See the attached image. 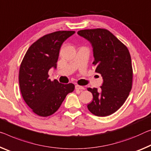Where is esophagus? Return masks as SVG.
Segmentation results:
<instances>
[{
	"mask_svg": "<svg viewBox=\"0 0 151 151\" xmlns=\"http://www.w3.org/2000/svg\"><path fill=\"white\" fill-rule=\"evenodd\" d=\"M75 88L76 90H81V91H83V90L85 89V88L82 87V86H80V85H75Z\"/></svg>",
	"mask_w": 151,
	"mask_h": 151,
	"instance_id": "34e87169",
	"label": "esophagus"
}]
</instances>
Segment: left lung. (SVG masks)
I'll return each mask as SVG.
<instances>
[{"label":"left lung","mask_w":151,"mask_h":151,"mask_svg":"<svg viewBox=\"0 0 151 151\" xmlns=\"http://www.w3.org/2000/svg\"><path fill=\"white\" fill-rule=\"evenodd\" d=\"M77 33L91 44L95 72L104 79L100 90L87 88L93 97L87 105L88 109L97 116H109L120 108L132 89L133 72L130 52L106 29L80 30Z\"/></svg>","instance_id":"1"}]
</instances>
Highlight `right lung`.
Segmentation results:
<instances>
[{"mask_svg":"<svg viewBox=\"0 0 151 151\" xmlns=\"http://www.w3.org/2000/svg\"><path fill=\"white\" fill-rule=\"evenodd\" d=\"M75 32L58 31L40 37L29 47L21 62L19 82L21 95L35 114L47 117L54 114L69 93L73 83L62 84L48 78V71L56 68L62 44Z\"/></svg>","mask_w":151,"mask_h":151,"instance_id":"add662e5","label":"right lung"}]
</instances>
